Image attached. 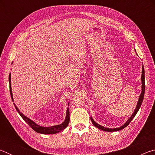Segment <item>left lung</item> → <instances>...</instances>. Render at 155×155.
<instances>
[{
	"mask_svg": "<svg viewBox=\"0 0 155 155\" xmlns=\"http://www.w3.org/2000/svg\"><path fill=\"white\" fill-rule=\"evenodd\" d=\"M141 92L140 94V97H139L137 105H136L135 109L134 110V111H133V113L132 114V115H131V116L128 119L127 121L124 124L121 126L120 127L114 128H107V127H104L103 126L100 125L99 124H98V123L94 121V119L92 118V117L91 116V122H92L93 125L95 126V127H97L98 128H99V129H101L102 130H104V131H107V132H114V131H118V130L123 129V128H124L125 127H127V126L129 124V123L131 122V120L134 118L136 114H137V113L138 112L139 109H140L141 105V104H142V102H143V100L144 93H145V72H144L143 65L142 66V71H141Z\"/></svg>",
	"mask_w": 155,
	"mask_h": 155,
	"instance_id": "obj_1",
	"label": "left lung"
}]
</instances>
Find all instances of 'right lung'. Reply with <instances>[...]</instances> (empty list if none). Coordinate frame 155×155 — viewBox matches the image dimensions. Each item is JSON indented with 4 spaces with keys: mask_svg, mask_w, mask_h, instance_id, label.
<instances>
[{
    "mask_svg": "<svg viewBox=\"0 0 155 155\" xmlns=\"http://www.w3.org/2000/svg\"><path fill=\"white\" fill-rule=\"evenodd\" d=\"M13 64V62H12ZM9 90H10V95H11L12 97V101L14 102V98H13V94H12V83H11V73L9 74ZM69 103H68V105L69 106ZM14 106L15 107V109L17 110V111L18 114H20L21 117H22V119L25 120V121L27 123V124L30 126V127L32 128V129L35 131V132L40 133V134H44V135H52V134H56V133H58L59 132H61L63 130H64L65 128L68 127V124L70 122V111H69V108H68L66 110V115H65V118L64 120V121L61 124H58V125H54V126H52V127H41V126L39 125L38 124L30 119L29 117H28L22 114V112H20V111L17 107V106L15 105V104L14 103Z\"/></svg>",
    "mask_w": 155,
    "mask_h": 155,
    "instance_id": "add662e5",
    "label": "right lung"
}]
</instances>
